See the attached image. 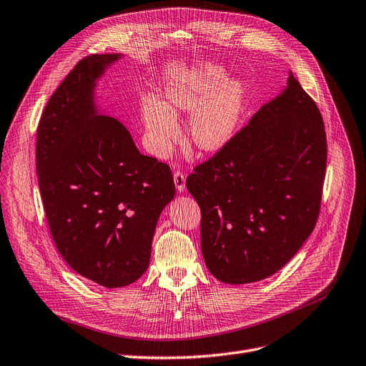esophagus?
<instances>
[{"mask_svg":"<svg viewBox=\"0 0 366 366\" xmlns=\"http://www.w3.org/2000/svg\"><path fill=\"white\" fill-rule=\"evenodd\" d=\"M174 183H175V189H177L179 192L186 191V175L182 171L174 172Z\"/></svg>","mask_w":366,"mask_h":366,"instance_id":"34e87169","label":"esophagus"}]
</instances>
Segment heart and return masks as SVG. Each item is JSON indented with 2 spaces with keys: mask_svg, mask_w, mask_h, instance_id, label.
Segmentation results:
<instances>
[{
  "mask_svg": "<svg viewBox=\"0 0 366 366\" xmlns=\"http://www.w3.org/2000/svg\"><path fill=\"white\" fill-rule=\"evenodd\" d=\"M244 85L227 79L224 69L206 64L172 81L160 100L147 97L141 115L150 150L165 157L179 139L175 117L191 112L186 124V142L198 154L222 152L236 137L244 112Z\"/></svg>",
  "mask_w": 366,
  "mask_h": 366,
  "instance_id": "heart-1",
  "label": "heart"
}]
</instances>
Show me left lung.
Here are the masks:
<instances>
[{"instance_id": "left-lung-1", "label": "left lung", "mask_w": 366, "mask_h": 366, "mask_svg": "<svg viewBox=\"0 0 366 366\" xmlns=\"http://www.w3.org/2000/svg\"><path fill=\"white\" fill-rule=\"evenodd\" d=\"M326 160L323 119L290 71L282 93L186 180L216 280H266L297 254L317 224Z\"/></svg>"}]
</instances>
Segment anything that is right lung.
Returning <instances> with one entry per match:
<instances>
[{
  "label": "right lung",
  "mask_w": 366,
  "mask_h": 366,
  "mask_svg": "<svg viewBox=\"0 0 366 366\" xmlns=\"http://www.w3.org/2000/svg\"><path fill=\"white\" fill-rule=\"evenodd\" d=\"M123 54L81 60L51 96L37 127L36 169L58 252L102 287L147 270L159 216L175 195L167 164L144 156L126 126L96 104V85Z\"/></svg>",
  "instance_id": "obj_1"
}]
</instances>
